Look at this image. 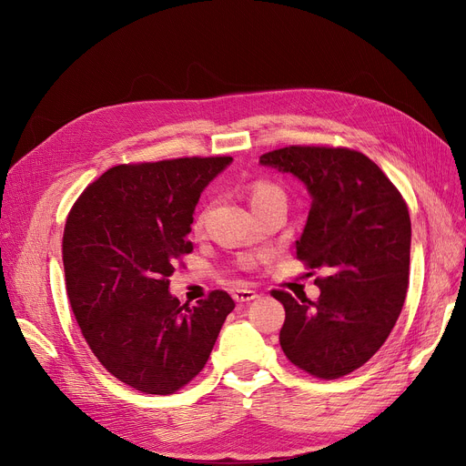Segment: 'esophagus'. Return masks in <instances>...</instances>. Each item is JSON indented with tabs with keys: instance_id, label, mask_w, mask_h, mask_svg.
<instances>
[{
	"instance_id": "34e87169",
	"label": "esophagus",
	"mask_w": 466,
	"mask_h": 466,
	"mask_svg": "<svg viewBox=\"0 0 466 466\" xmlns=\"http://www.w3.org/2000/svg\"><path fill=\"white\" fill-rule=\"evenodd\" d=\"M232 297H234V300H236V302H239V304H243V302H251V300L258 299L257 292H255V290H251V289H236V290L232 292Z\"/></svg>"
}]
</instances>
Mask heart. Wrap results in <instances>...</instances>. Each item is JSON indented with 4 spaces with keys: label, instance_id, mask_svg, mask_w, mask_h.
Listing matches in <instances>:
<instances>
[{
    "label": "heart",
    "instance_id": "b5f03b06",
    "mask_svg": "<svg viewBox=\"0 0 466 466\" xmlns=\"http://www.w3.org/2000/svg\"><path fill=\"white\" fill-rule=\"evenodd\" d=\"M249 200H251L253 209L258 211L260 208L272 204V202H278V200L285 202V194H283V190L276 183L258 179V181H255L249 187ZM202 225H204V217L198 215V217H196V220H194V228L200 230ZM257 262H258V257H253V255H241L236 260L238 268H241V270H251V268L257 266Z\"/></svg>",
    "mask_w": 466,
    "mask_h": 466
}]
</instances>
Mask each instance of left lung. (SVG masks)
Here are the masks:
<instances>
[{
  "label": "left lung",
  "instance_id": "8db88e82",
  "mask_svg": "<svg viewBox=\"0 0 466 466\" xmlns=\"http://www.w3.org/2000/svg\"><path fill=\"white\" fill-rule=\"evenodd\" d=\"M260 164L308 187L311 208L297 258L325 274L315 279V302L272 290L285 308L281 350L313 378L348 376L378 353L400 315L410 276L408 206L376 162L348 147L289 145L264 153Z\"/></svg>",
  "mask_w": 466,
  "mask_h": 466
}]
</instances>
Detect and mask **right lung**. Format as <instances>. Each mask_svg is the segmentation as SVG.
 <instances>
[{
  "mask_svg": "<svg viewBox=\"0 0 466 466\" xmlns=\"http://www.w3.org/2000/svg\"><path fill=\"white\" fill-rule=\"evenodd\" d=\"M232 157L118 164L69 209L66 290L104 369L145 395H174L206 366L234 300L211 290L196 306L167 292L206 185Z\"/></svg>",
  "mask_w": 466,
  "mask_h": 466,
  "instance_id": "right-lung-1",
  "label": "right lung"
}]
</instances>
